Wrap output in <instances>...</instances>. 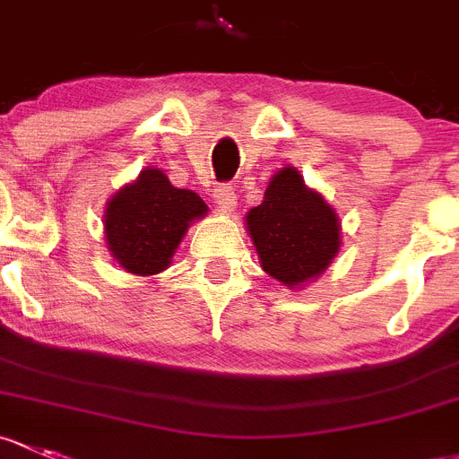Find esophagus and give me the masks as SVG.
Wrapping results in <instances>:
<instances>
[{"label":"esophagus","instance_id":"obj_1","mask_svg":"<svg viewBox=\"0 0 459 459\" xmlns=\"http://www.w3.org/2000/svg\"><path fill=\"white\" fill-rule=\"evenodd\" d=\"M213 202H215L217 209L224 211V213H230V211L235 209V204H238V202H235L233 186H230V185L215 186V189H213Z\"/></svg>","mask_w":459,"mask_h":459}]
</instances>
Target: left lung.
<instances>
[{"label": "left lung", "instance_id": "8db88e82", "mask_svg": "<svg viewBox=\"0 0 459 459\" xmlns=\"http://www.w3.org/2000/svg\"><path fill=\"white\" fill-rule=\"evenodd\" d=\"M246 229L262 268L290 288L315 281L341 248L339 215L294 167L270 178L264 202L246 215Z\"/></svg>", "mask_w": 459, "mask_h": 459}]
</instances>
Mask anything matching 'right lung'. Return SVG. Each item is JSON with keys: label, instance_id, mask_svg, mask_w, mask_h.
Masks as SVG:
<instances>
[{"label": "right lung", "instance_id": "add662e5", "mask_svg": "<svg viewBox=\"0 0 459 459\" xmlns=\"http://www.w3.org/2000/svg\"><path fill=\"white\" fill-rule=\"evenodd\" d=\"M209 213L197 193L176 189L160 169L147 167L105 206V239L127 273L149 277L169 268L193 220Z\"/></svg>", "mask_w": 459, "mask_h": 459}]
</instances>
